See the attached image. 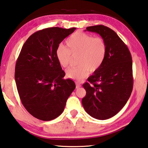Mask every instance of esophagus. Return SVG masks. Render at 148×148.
I'll list each match as a JSON object with an SVG mask.
<instances>
[{"label": "esophagus", "instance_id": "1", "mask_svg": "<svg viewBox=\"0 0 148 148\" xmlns=\"http://www.w3.org/2000/svg\"><path fill=\"white\" fill-rule=\"evenodd\" d=\"M81 84H80V83H77V82H76V88H79L80 87H81Z\"/></svg>", "mask_w": 148, "mask_h": 148}]
</instances>
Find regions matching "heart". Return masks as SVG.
<instances>
[{
	"instance_id": "obj_1",
	"label": "heart",
	"mask_w": 148,
	"mask_h": 148,
	"mask_svg": "<svg viewBox=\"0 0 148 148\" xmlns=\"http://www.w3.org/2000/svg\"><path fill=\"white\" fill-rule=\"evenodd\" d=\"M66 43L67 46L59 45L56 50V57L61 66L66 67L69 65L72 54H79V66L71 67L66 71V76L71 79L82 81L90 71H97L106 58V43L100 37H94L89 34L77 32L66 39Z\"/></svg>"
}]
</instances>
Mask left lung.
Returning <instances> with one entry per match:
<instances>
[{
  "label": "left lung",
  "instance_id": "1",
  "mask_svg": "<svg viewBox=\"0 0 148 148\" xmlns=\"http://www.w3.org/2000/svg\"><path fill=\"white\" fill-rule=\"evenodd\" d=\"M85 31L100 35L106 42L107 52L101 66L83 85L86 95L82 105L95 119H109L124 107L132 92V58L127 46L111 28L96 25L88 26Z\"/></svg>",
  "mask_w": 148,
  "mask_h": 148
}]
</instances>
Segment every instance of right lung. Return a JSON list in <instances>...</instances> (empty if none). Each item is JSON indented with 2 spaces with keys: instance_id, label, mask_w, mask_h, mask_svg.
<instances>
[{
  "instance_id": "right-lung-1",
  "label": "right lung",
  "mask_w": 148,
  "mask_h": 148,
  "mask_svg": "<svg viewBox=\"0 0 148 148\" xmlns=\"http://www.w3.org/2000/svg\"><path fill=\"white\" fill-rule=\"evenodd\" d=\"M76 28H45L29 37L15 65V79L24 107L32 116L43 121L62 113L67 99L76 88L56 57V50Z\"/></svg>"
}]
</instances>
